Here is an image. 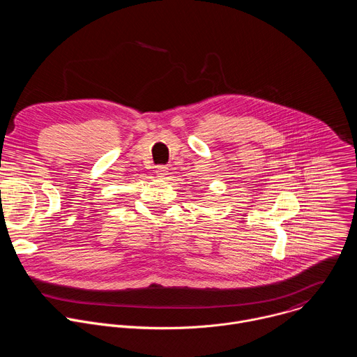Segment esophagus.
Instances as JSON below:
<instances>
[{
	"label": "esophagus",
	"mask_w": 357,
	"mask_h": 357,
	"mask_svg": "<svg viewBox=\"0 0 357 357\" xmlns=\"http://www.w3.org/2000/svg\"><path fill=\"white\" fill-rule=\"evenodd\" d=\"M157 176L160 179H167L168 178V168L167 167H158L157 168Z\"/></svg>",
	"instance_id": "1"
}]
</instances>
